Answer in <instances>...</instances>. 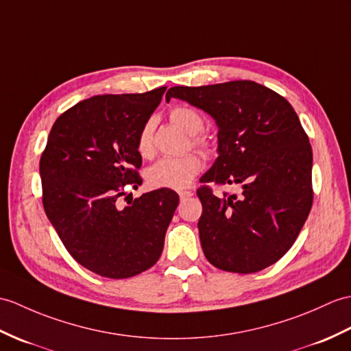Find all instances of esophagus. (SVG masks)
Segmentation results:
<instances>
[{
    "label": "esophagus",
    "instance_id": "obj_1",
    "mask_svg": "<svg viewBox=\"0 0 351 351\" xmlns=\"http://www.w3.org/2000/svg\"><path fill=\"white\" fill-rule=\"evenodd\" d=\"M193 194H194L193 191H179V199H181V200H185V199L191 197Z\"/></svg>",
    "mask_w": 351,
    "mask_h": 351
}]
</instances>
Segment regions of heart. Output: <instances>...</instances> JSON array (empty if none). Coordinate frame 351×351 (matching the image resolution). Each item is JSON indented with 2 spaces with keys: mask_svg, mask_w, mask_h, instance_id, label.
Returning a JSON list of instances; mask_svg holds the SVG:
<instances>
[{
  "mask_svg": "<svg viewBox=\"0 0 351 351\" xmlns=\"http://www.w3.org/2000/svg\"><path fill=\"white\" fill-rule=\"evenodd\" d=\"M169 118L175 125L191 136V143L194 146L208 148L206 138L197 134L203 128V118L199 112L190 108H184V106H178V108L170 110ZM152 133L154 122L146 121L137 134L136 142L137 152L142 157H149L152 154ZM200 169L202 160L197 154L191 152L181 157H166L146 169L145 181L151 189L182 190L193 182L194 176L199 173Z\"/></svg>",
  "mask_w": 351,
  "mask_h": 351,
  "instance_id": "obj_1",
  "label": "heart"
}]
</instances>
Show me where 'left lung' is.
Wrapping results in <instances>:
<instances>
[{"label": "left lung", "mask_w": 351, "mask_h": 351, "mask_svg": "<svg viewBox=\"0 0 351 351\" xmlns=\"http://www.w3.org/2000/svg\"><path fill=\"white\" fill-rule=\"evenodd\" d=\"M179 99L213 117L218 157L200 182L239 185L215 195L202 186L199 234L210 265L252 274L274 265L295 243L313 205V151L291 104L252 82L173 86Z\"/></svg>", "instance_id": "8db88e82"}]
</instances>
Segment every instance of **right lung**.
I'll use <instances>...</instances> for the list:
<instances>
[{"label":"right lung","mask_w":351,"mask_h":351,"mask_svg":"<svg viewBox=\"0 0 351 351\" xmlns=\"http://www.w3.org/2000/svg\"><path fill=\"white\" fill-rule=\"evenodd\" d=\"M165 91L79 101L55 121L40 158L49 221L71 257L106 278H130L157 263L179 203L161 189L118 205L125 185L142 184L137 134Z\"/></svg>","instance_id":"right-lung-1"}]
</instances>
